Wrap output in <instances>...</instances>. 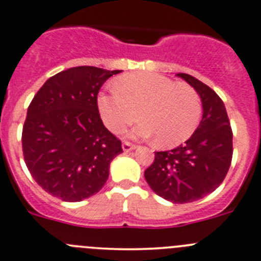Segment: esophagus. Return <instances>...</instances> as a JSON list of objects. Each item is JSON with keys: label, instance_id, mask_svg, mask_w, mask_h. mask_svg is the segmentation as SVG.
<instances>
[{"label": "esophagus", "instance_id": "obj_1", "mask_svg": "<svg viewBox=\"0 0 261 261\" xmlns=\"http://www.w3.org/2000/svg\"><path fill=\"white\" fill-rule=\"evenodd\" d=\"M122 148L124 152H130V151H133V149H136V146L129 143V142H123Z\"/></svg>", "mask_w": 261, "mask_h": 261}]
</instances>
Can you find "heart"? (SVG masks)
<instances>
[{
  "label": "heart",
  "instance_id": "heart-1",
  "mask_svg": "<svg viewBox=\"0 0 261 261\" xmlns=\"http://www.w3.org/2000/svg\"><path fill=\"white\" fill-rule=\"evenodd\" d=\"M105 125L119 132L141 115L130 132L138 138L156 137L162 147H175L192 137L202 118L198 92L187 84L156 73L125 74L97 97Z\"/></svg>",
  "mask_w": 261,
  "mask_h": 261
}]
</instances>
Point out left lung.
Returning a JSON list of instances; mask_svg holds the SVG:
<instances>
[{
    "label": "left lung",
    "instance_id": "obj_1",
    "mask_svg": "<svg viewBox=\"0 0 261 261\" xmlns=\"http://www.w3.org/2000/svg\"><path fill=\"white\" fill-rule=\"evenodd\" d=\"M176 76L199 95L202 120L184 144L154 152V161L144 177L157 195L184 204L202 199L223 181L232 160V130L223 101L210 86L190 74Z\"/></svg>",
    "mask_w": 261,
    "mask_h": 261
}]
</instances>
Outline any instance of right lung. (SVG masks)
I'll return each mask as SVG.
<instances>
[{"instance_id":"right-lung-1","label":"right lung","mask_w":261,"mask_h":261,"mask_svg":"<svg viewBox=\"0 0 261 261\" xmlns=\"http://www.w3.org/2000/svg\"><path fill=\"white\" fill-rule=\"evenodd\" d=\"M119 72L72 67L46 80L28 108L25 164L35 181L63 202H81L100 192L110 162L123 152L97 109L100 87Z\"/></svg>"}]
</instances>
